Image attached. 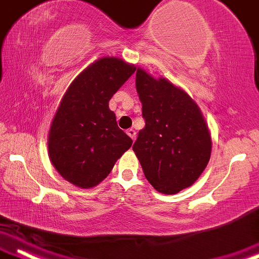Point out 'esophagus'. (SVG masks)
Here are the masks:
<instances>
[{
  "label": "esophagus",
  "instance_id": "esophagus-1",
  "mask_svg": "<svg viewBox=\"0 0 259 259\" xmlns=\"http://www.w3.org/2000/svg\"><path fill=\"white\" fill-rule=\"evenodd\" d=\"M127 135H128L131 137V139L132 140H136L137 138V132L133 128H130L128 131H127Z\"/></svg>",
  "mask_w": 259,
  "mask_h": 259
}]
</instances>
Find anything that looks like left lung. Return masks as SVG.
Listing matches in <instances>:
<instances>
[{
    "label": "left lung",
    "instance_id": "1",
    "mask_svg": "<svg viewBox=\"0 0 259 259\" xmlns=\"http://www.w3.org/2000/svg\"><path fill=\"white\" fill-rule=\"evenodd\" d=\"M136 86L145 127L133 150L149 183L158 192L175 194L205 169L211 154L209 130L192 98L171 82L138 68Z\"/></svg>",
    "mask_w": 259,
    "mask_h": 259
}]
</instances>
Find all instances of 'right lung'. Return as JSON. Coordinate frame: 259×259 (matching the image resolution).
Returning a JSON list of instances; mask_svg holds the SVG:
<instances>
[{"label":"right lung","instance_id":"right-lung-1","mask_svg":"<svg viewBox=\"0 0 259 259\" xmlns=\"http://www.w3.org/2000/svg\"><path fill=\"white\" fill-rule=\"evenodd\" d=\"M135 72L122 60L103 57L76 76L63 96L48 146L54 167L75 186L100 184L132 145L117 126L109 101Z\"/></svg>","mask_w":259,"mask_h":259}]
</instances>
